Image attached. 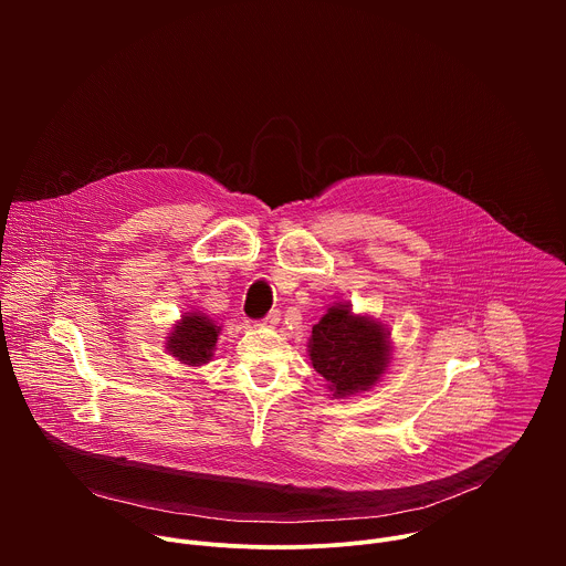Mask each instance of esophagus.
<instances>
[{"label":"esophagus","mask_w":566,"mask_h":566,"mask_svg":"<svg viewBox=\"0 0 566 566\" xmlns=\"http://www.w3.org/2000/svg\"><path fill=\"white\" fill-rule=\"evenodd\" d=\"M280 317H282V313L277 311V308H273L266 317H262V322H260V327H277L280 325Z\"/></svg>","instance_id":"1"}]
</instances>
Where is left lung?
<instances>
[{
	"label": "left lung",
	"instance_id": "1",
	"mask_svg": "<svg viewBox=\"0 0 566 566\" xmlns=\"http://www.w3.org/2000/svg\"><path fill=\"white\" fill-rule=\"evenodd\" d=\"M308 356L313 369L329 380L334 396H347L378 380L389 363V343L378 322L340 304L313 325Z\"/></svg>",
	"mask_w": 566,
	"mask_h": 566
}]
</instances>
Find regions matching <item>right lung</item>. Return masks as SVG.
<instances>
[{
	"label": "right lung",
	"mask_w": 566,
	"mask_h": 566,
	"mask_svg": "<svg viewBox=\"0 0 566 566\" xmlns=\"http://www.w3.org/2000/svg\"><path fill=\"white\" fill-rule=\"evenodd\" d=\"M217 336L219 329L210 317L201 313H190L175 327L168 340V349L181 363L197 367L210 360L212 349L217 345Z\"/></svg>",
	"instance_id": "add662e5"
}]
</instances>
